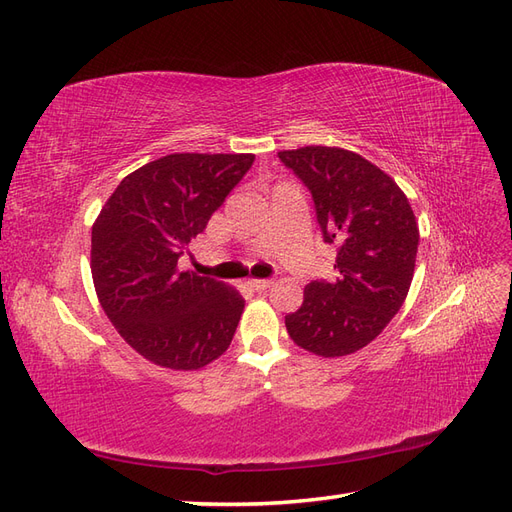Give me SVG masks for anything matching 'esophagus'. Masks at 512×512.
<instances>
[{"mask_svg":"<svg viewBox=\"0 0 512 512\" xmlns=\"http://www.w3.org/2000/svg\"><path fill=\"white\" fill-rule=\"evenodd\" d=\"M271 284H273L271 280H252V282H250V288L256 290V292H262V290H267Z\"/></svg>","mask_w":512,"mask_h":512,"instance_id":"1","label":"esophagus"}]
</instances>
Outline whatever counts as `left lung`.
<instances>
[{"mask_svg": "<svg viewBox=\"0 0 512 512\" xmlns=\"http://www.w3.org/2000/svg\"><path fill=\"white\" fill-rule=\"evenodd\" d=\"M277 158L312 194L324 243L337 247L335 280H312L286 316L292 342L344 356L376 339L410 290L418 226L406 194L365 158L337 147H301Z\"/></svg>", "mask_w": 512, "mask_h": 512, "instance_id": "8db88e82", "label": "left lung"}]
</instances>
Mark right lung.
I'll return each mask as SVG.
<instances>
[{"label": "right lung", "instance_id": "1", "mask_svg": "<svg viewBox=\"0 0 512 512\" xmlns=\"http://www.w3.org/2000/svg\"><path fill=\"white\" fill-rule=\"evenodd\" d=\"M252 164V153H170L123 179L91 228L100 305L151 363L198 369L230 346L243 297L177 262Z\"/></svg>", "mask_w": 512, "mask_h": 512}]
</instances>
